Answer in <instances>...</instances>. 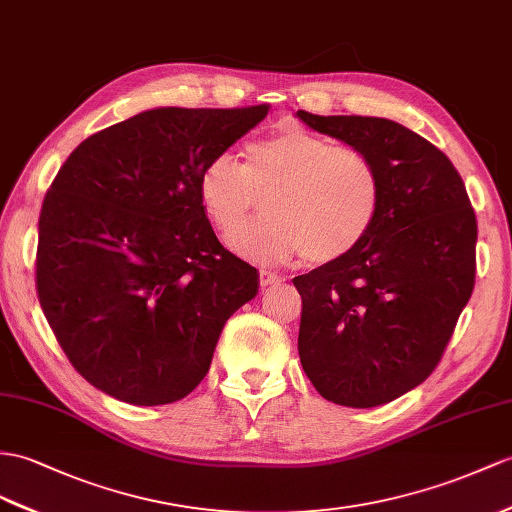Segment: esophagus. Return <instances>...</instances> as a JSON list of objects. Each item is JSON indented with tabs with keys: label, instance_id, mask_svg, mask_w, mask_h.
<instances>
[{
	"label": "esophagus",
	"instance_id": "1",
	"mask_svg": "<svg viewBox=\"0 0 512 512\" xmlns=\"http://www.w3.org/2000/svg\"><path fill=\"white\" fill-rule=\"evenodd\" d=\"M258 280H260V286H271V284L282 282V278L278 276V273H273L269 269H260L258 271Z\"/></svg>",
	"mask_w": 512,
	"mask_h": 512
}]
</instances>
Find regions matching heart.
<instances>
[{"label": "heart", "instance_id": "b5f03b06", "mask_svg": "<svg viewBox=\"0 0 512 512\" xmlns=\"http://www.w3.org/2000/svg\"><path fill=\"white\" fill-rule=\"evenodd\" d=\"M213 228L243 256L284 260L302 254L321 267L352 254L373 230L382 206L380 171L365 152L328 136L286 128L245 147L243 165L221 154L197 182ZM264 199L268 217L246 223Z\"/></svg>", "mask_w": 512, "mask_h": 512}]
</instances>
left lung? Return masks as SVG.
<instances>
[{
    "instance_id": "8db88e82",
    "label": "left lung",
    "mask_w": 512,
    "mask_h": 512,
    "mask_svg": "<svg viewBox=\"0 0 512 512\" xmlns=\"http://www.w3.org/2000/svg\"><path fill=\"white\" fill-rule=\"evenodd\" d=\"M313 130L365 152L380 171L376 226L352 254L293 278L297 350L328 402L371 408L426 380L476 282L478 223L465 182L439 147L380 117H321Z\"/></svg>"
}]
</instances>
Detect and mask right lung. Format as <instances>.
Segmentation results:
<instances>
[{
    "label": "right lung",
    "instance_id": "add662e5",
    "mask_svg": "<svg viewBox=\"0 0 512 512\" xmlns=\"http://www.w3.org/2000/svg\"><path fill=\"white\" fill-rule=\"evenodd\" d=\"M267 112L145 110L89 136L60 167L39 217L36 293L95 389L158 406L204 380L223 323L258 293V273L219 243L199 173Z\"/></svg>",
    "mask_w": 512,
    "mask_h": 512
}]
</instances>
